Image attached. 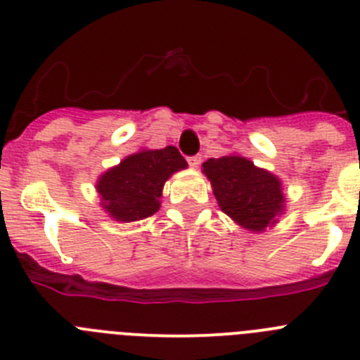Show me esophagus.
<instances>
[{
  "mask_svg": "<svg viewBox=\"0 0 360 360\" xmlns=\"http://www.w3.org/2000/svg\"><path fill=\"white\" fill-rule=\"evenodd\" d=\"M187 162H189L191 167H198V165L202 164V157H200V155H195V157L187 158Z\"/></svg>",
  "mask_w": 360,
  "mask_h": 360,
  "instance_id": "1",
  "label": "esophagus"
}]
</instances>
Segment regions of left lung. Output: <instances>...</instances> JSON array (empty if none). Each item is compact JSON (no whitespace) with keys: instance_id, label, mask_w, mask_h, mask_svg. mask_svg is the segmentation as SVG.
Masks as SVG:
<instances>
[{"instance_id":"8db88e82","label":"left lung","mask_w":360,"mask_h":360,"mask_svg":"<svg viewBox=\"0 0 360 360\" xmlns=\"http://www.w3.org/2000/svg\"><path fill=\"white\" fill-rule=\"evenodd\" d=\"M202 167L219 209L245 231H266L285 214L287 198L281 180L249 158L241 155L209 158Z\"/></svg>"}]
</instances>
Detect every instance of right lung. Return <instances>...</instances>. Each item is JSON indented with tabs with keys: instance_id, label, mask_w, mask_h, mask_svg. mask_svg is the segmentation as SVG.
I'll return each mask as SVG.
<instances>
[{
	"instance_id": "1",
	"label": "right lung",
	"mask_w": 360,
	"mask_h": 360,
	"mask_svg": "<svg viewBox=\"0 0 360 360\" xmlns=\"http://www.w3.org/2000/svg\"><path fill=\"white\" fill-rule=\"evenodd\" d=\"M187 167L174 146L141 149L104 171L97 180L101 207L120 224L139 221L160 209L164 184Z\"/></svg>"
}]
</instances>
